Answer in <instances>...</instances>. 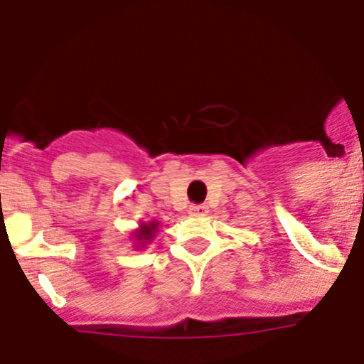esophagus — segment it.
Masks as SVG:
<instances>
[{
    "label": "esophagus",
    "mask_w": 364,
    "mask_h": 364,
    "mask_svg": "<svg viewBox=\"0 0 364 364\" xmlns=\"http://www.w3.org/2000/svg\"><path fill=\"white\" fill-rule=\"evenodd\" d=\"M190 215H206L208 213V206L206 204H193V206L188 208Z\"/></svg>",
    "instance_id": "34e87169"
}]
</instances>
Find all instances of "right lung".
<instances>
[{
  "label": "right lung",
  "mask_w": 364,
  "mask_h": 364,
  "mask_svg": "<svg viewBox=\"0 0 364 364\" xmlns=\"http://www.w3.org/2000/svg\"><path fill=\"white\" fill-rule=\"evenodd\" d=\"M158 228H160V222L158 220H149V222H140L139 228L133 229L132 236L129 238L135 243V249H146L158 235Z\"/></svg>",
  "instance_id": "obj_1"
}]
</instances>
